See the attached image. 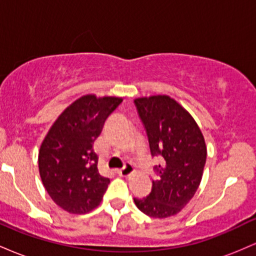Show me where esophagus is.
<instances>
[{
    "mask_svg": "<svg viewBox=\"0 0 256 256\" xmlns=\"http://www.w3.org/2000/svg\"><path fill=\"white\" fill-rule=\"evenodd\" d=\"M134 166H132L131 164H125L124 167L118 171V174L122 176V177H128L131 173H134Z\"/></svg>",
    "mask_w": 256,
    "mask_h": 256,
    "instance_id": "obj_1",
    "label": "esophagus"
}]
</instances>
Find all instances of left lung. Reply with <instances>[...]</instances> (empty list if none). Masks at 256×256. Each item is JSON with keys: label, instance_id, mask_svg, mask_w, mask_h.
I'll use <instances>...</instances> for the list:
<instances>
[{"label": "left lung", "instance_id": "8db88e82", "mask_svg": "<svg viewBox=\"0 0 256 256\" xmlns=\"http://www.w3.org/2000/svg\"><path fill=\"white\" fill-rule=\"evenodd\" d=\"M134 104L152 156L161 158L154 166L158 179L150 194L134 201L146 216L167 218L180 212L201 183L207 158L204 138L192 116L170 96L136 98Z\"/></svg>", "mask_w": 256, "mask_h": 256}]
</instances>
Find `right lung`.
I'll return each instance as SVG.
<instances>
[{
	"label": "right lung",
	"mask_w": 256,
	"mask_h": 256,
	"mask_svg": "<svg viewBox=\"0 0 256 256\" xmlns=\"http://www.w3.org/2000/svg\"><path fill=\"white\" fill-rule=\"evenodd\" d=\"M122 98L86 95L64 110L44 138L38 155L43 185L58 207L85 214L101 202L110 180L98 173L94 142Z\"/></svg>",
	"instance_id": "right-lung-1"
}]
</instances>
